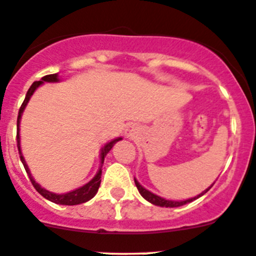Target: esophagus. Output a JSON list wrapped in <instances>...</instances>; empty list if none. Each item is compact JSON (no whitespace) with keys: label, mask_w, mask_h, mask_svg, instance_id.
<instances>
[{"label":"esophagus","mask_w":256,"mask_h":256,"mask_svg":"<svg viewBox=\"0 0 256 256\" xmlns=\"http://www.w3.org/2000/svg\"><path fill=\"white\" fill-rule=\"evenodd\" d=\"M124 134H126V136H127L128 139H136V136H139V128H138V126H136V124H128L127 127H126Z\"/></svg>","instance_id":"1"}]
</instances>
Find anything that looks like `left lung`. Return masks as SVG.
I'll use <instances>...</instances> for the list:
<instances>
[{
  "label": "left lung",
  "mask_w": 256,
  "mask_h": 256,
  "mask_svg": "<svg viewBox=\"0 0 256 256\" xmlns=\"http://www.w3.org/2000/svg\"><path fill=\"white\" fill-rule=\"evenodd\" d=\"M134 183H136V188H138L139 193H140V196H143L144 199H146V202H149V203L154 204V206H163V208H176V206H186V204L188 203H192L193 200H196V199L200 198L202 196H204V194L206 193V192L209 190V189L212 188V186H214V183L212 184L210 186H208V188L206 189V190L202 192L200 194H198V196H193V198H189V199H184V200H170V199H166L163 198V196H156V194L152 193L150 190H148V189L144 188L143 186H142L140 183H139L138 180H136V178H134Z\"/></svg>",
  "instance_id": "1"
}]
</instances>
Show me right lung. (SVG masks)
<instances>
[{"label": "right lung", "mask_w": 256, "mask_h": 256, "mask_svg": "<svg viewBox=\"0 0 256 256\" xmlns=\"http://www.w3.org/2000/svg\"><path fill=\"white\" fill-rule=\"evenodd\" d=\"M60 80H62L60 78V74H58V73H54V74L44 76V77H42L40 80L32 83V86L30 87L28 92H27L26 98H24V103H22L21 108H20L18 118H17V146H18L20 158H21L22 164H24V169H26V172H27V174H28L30 179H31V183L34 184V186L36 188V190L40 194H41L43 198H46L47 200L52 202V203L60 204V206H77V204H82V203H86V202L90 200V199H92L93 196L97 194L98 188H100V176H102V166H103V162H104V156H107L108 153H110V150L113 148V146H114L117 142L122 140V136H118V138L112 139L110 142H107V143H106L104 146L100 148V168H98L96 176H93V178L90 179L88 183H86L84 186H80V188L74 189V190L67 192V193H63V194L53 193V192L47 190V189L40 186V184L37 183L36 180H34V176H32L31 170H30L28 166H27V163H26V159H24V154H22L21 136H20V124H21L22 114H24V110H26L27 104H28L30 100H31V97L34 96V93L37 90V88H38L40 86L44 84V83H58V82H60Z\"/></svg>", "instance_id": "add662e5"}]
</instances>
